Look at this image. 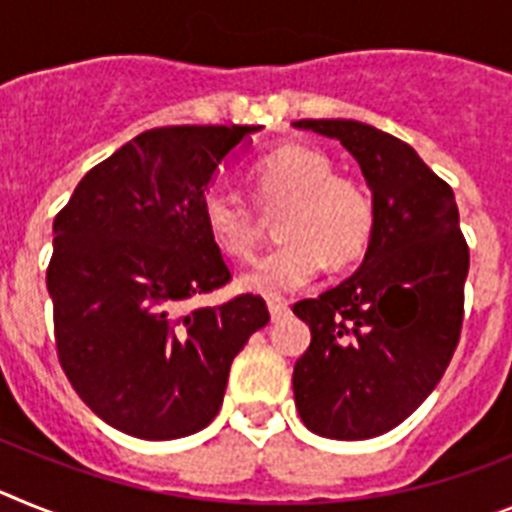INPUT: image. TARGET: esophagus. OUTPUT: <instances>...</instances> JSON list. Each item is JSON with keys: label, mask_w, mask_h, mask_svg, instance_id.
Returning a JSON list of instances; mask_svg holds the SVG:
<instances>
[{"label": "esophagus", "mask_w": 512, "mask_h": 512, "mask_svg": "<svg viewBox=\"0 0 512 512\" xmlns=\"http://www.w3.org/2000/svg\"><path fill=\"white\" fill-rule=\"evenodd\" d=\"M268 309H270V317H273V322H278V319H283L288 314V304L286 301H268Z\"/></svg>", "instance_id": "34e87169"}]
</instances>
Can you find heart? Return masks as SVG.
Masks as SVG:
<instances>
[{
	"instance_id": "heart-1",
	"label": "heart",
	"mask_w": 512,
	"mask_h": 512,
	"mask_svg": "<svg viewBox=\"0 0 512 512\" xmlns=\"http://www.w3.org/2000/svg\"><path fill=\"white\" fill-rule=\"evenodd\" d=\"M255 203L262 211L283 206L278 237L286 239L239 278L247 293L281 299L319 273L324 260L342 268L366 252L376 208L368 188L348 172H332L322 149L286 144L257 159L250 170ZM201 221L208 239L231 260H252L260 226L247 203L221 190H206Z\"/></svg>"
}]
</instances>
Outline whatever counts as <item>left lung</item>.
Returning <instances> with one entry per match:
<instances>
[{
	"instance_id": "obj_1",
	"label": "left lung",
	"mask_w": 512,
	"mask_h": 512,
	"mask_svg": "<svg viewBox=\"0 0 512 512\" xmlns=\"http://www.w3.org/2000/svg\"><path fill=\"white\" fill-rule=\"evenodd\" d=\"M340 141L373 190L363 265L293 304L311 342L293 366L296 410L311 433L366 441L397 428L438 386L459 345L469 247L446 180L410 144L358 121H296Z\"/></svg>"
}]
</instances>
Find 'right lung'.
Wrapping results in <instances>:
<instances>
[{
	"label": "right lung",
	"instance_id": "obj_1",
	"mask_svg": "<svg viewBox=\"0 0 512 512\" xmlns=\"http://www.w3.org/2000/svg\"><path fill=\"white\" fill-rule=\"evenodd\" d=\"M260 126H167L92 167L53 219L56 355L97 417L144 441L219 415L234 355L270 322L262 296L188 309L231 281L201 221L213 172Z\"/></svg>",
	"mask_w": 512,
	"mask_h": 512
}]
</instances>
